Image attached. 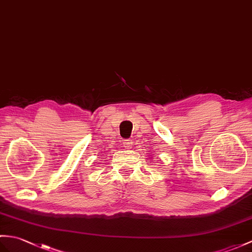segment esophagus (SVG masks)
<instances>
[{
	"instance_id": "34e87169",
	"label": "esophagus",
	"mask_w": 252,
	"mask_h": 252,
	"mask_svg": "<svg viewBox=\"0 0 252 252\" xmlns=\"http://www.w3.org/2000/svg\"><path fill=\"white\" fill-rule=\"evenodd\" d=\"M132 145H133V142L131 139H125L124 140V147L126 149H132Z\"/></svg>"
}]
</instances>
